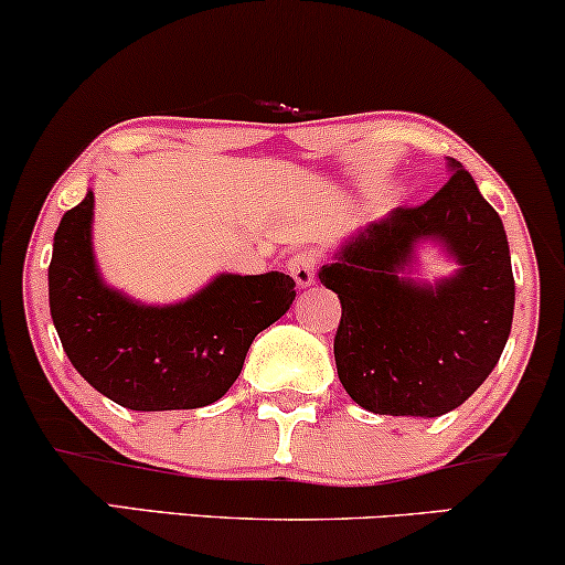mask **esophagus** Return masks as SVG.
<instances>
[{"mask_svg": "<svg viewBox=\"0 0 565 565\" xmlns=\"http://www.w3.org/2000/svg\"><path fill=\"white\" fill-rule=\"evenodd\" d=\"M316 268H318L316 255L307 253V249H305V253H297L295 258L289 260V274L297 281L299 289H307V287H312V284H316Z\"/></svg>", "mask_w": 565, "mask_h": 565, "instance_id": "obj_1", "label": "esophagus"}]
</instances>
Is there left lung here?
<instances>
[{
  "mask_svg": "<svg viewBox=\"0 0 565 565\" xmlns=\"http://www.w3.org/2000/svg\"><path fill=\"white\" fill-rule=\"evenodd\" d=\"M448 171L427 203L370 221L318 270L341 299L339 381L367 412L440 417L480 388L509 341L516 287L503 221L459 161ZM423 244L457 263L451 277L411 276Z\"/></svg>",
  "mask_w": 565,
  "mask_h": 565,
  "instance_id": "1",
  "label": "left lung"
}]
</instances>
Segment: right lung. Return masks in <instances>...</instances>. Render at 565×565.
I'll return each instance as SVG.
<instances>
[{"instance_id":"add662e5","label":"right lung","mask_w":565,"mask_h":565,"mask_svg":"<svg viewBox=\"0 0 565 565\" xmlns=\"http://www.w3.org/2000/svg\"><path fill=\"white\" fill-rule=\"evenodd\" d=\"M93 190L54 234L49 307L64 354L98 394L132 412L218 402L247 349L295 302V278L218 274L195 295L146 305L109 287L93 253Z\"/></svg>"}]
</instances>
